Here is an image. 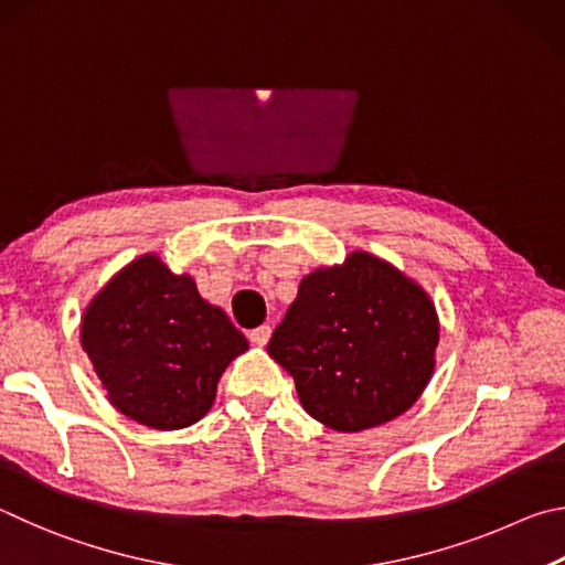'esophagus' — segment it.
Here are the masks:
<instances>
[{
  "instance_id": "34e87169",
  "label": "esophagus",
  "mask_w": 565,
  "mask_h": 565,
  "mask_svg": "<svg viewBox=\"0 0 565 565\" xmlns=\"http://www.w3.org/2000/svg\"><path fill=\"white\" fill-rule=\"evenodd\" d=\"M270 334H273L270 324H260V328H255V330L247 332V338H250V342L257 344V348H265L267 340H270Z\"/></svg>"
}]
</instances>
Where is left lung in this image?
I'll list each match as a JSON object with an SVG mask.
<instances>
[{"label":"left lung","mask_w":565,"mask_h":565,"mask_svg":"<svg viewBox=\"0 0 565 565\" xmlns=\"http://www.w3.org/2000/svg\"><path fill=\"white\" fill-rule=\"evenodd\" d=\"M439 318L422 285L382 257L354 250L302 277L267 342L300 404L334 431L397 419L437 364Z\"/></svg>","instance_id":"1"}]
</instances>
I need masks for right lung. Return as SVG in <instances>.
I'll return each instance as SVG.
<instances>
[{"label": "right lung", "instance_id": "obj_1", "mask_svg": "<svg viewBox=\"0 0 565 565\" xmlns=\"http://www.w3.org/2000/svg\"><path fill=\"white\" fill-rule=\"evenodd\" d=\"M82 348L114 407L143 427H191L213 407L217 382L247 340L205 302L191 275L148 253L88 302Z\"/></svg>", "mask_w": 565, "mask_h": 565}]
</instances>
